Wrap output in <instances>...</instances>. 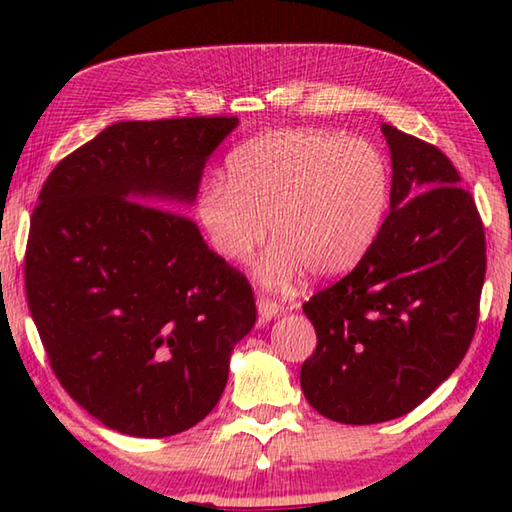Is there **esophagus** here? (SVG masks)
I'll use <instances>...</instances> for the list:
<instances>
[{"instance_id": "esophagus-1", "label": "esophagus", "mask_w": 512, "mask_h": 512, "mask_svg": "<svg viewBox=\"0 0 512 512\" xmlns=\"http://www.w3.org/2000/svg\"><path fill=\"white\" fill-rule=\"evenodd\" d=\"M257 311H259V320H262V323H266V320H271V318H275L277 314H280L282 305L277 300L268 298V296H259L257 298Z\"/></svg>"}]
</instances>
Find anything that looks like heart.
<instances>
[{"mask_svg": "<svg viewBox=\"0 0 512 512\" xmlns=\"http://www.w3.org/2000/svg\"><path fill=\"white\" fill-rule=\"evenodd\" d=\"M391 171L375 146L329 131L257 137L230 158L228 183L210 180L196 212L214 253L244 262L271 239L259 275L291 284L357 266L384 223Z\"/></svg>", "mask_w": 512, "mask_h": 512, "instance_id": "b5f03b06", "label": "heart"}]
</instances>
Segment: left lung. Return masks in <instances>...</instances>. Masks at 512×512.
Segmentation results:
<instances>
[{
  "label": "left lung",
  "mask_w": 512,
  "mask_h": 512,
  "mask_svg": "<svg viewBox=\"0 0 512 512\" xmlns=\"http://www.w3.org/2000/svg\"><path fill=\"white\" fill-rule=\"evenodd\" d=\"M381 133L391 212L361 262L302 305L318 336L302 393L343 424L400 418L452 375L474 339L485 277L483 223L454 164L391 124Z\"/></svg>",
  "instance_id": "obj_1"
}]
</instances>
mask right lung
Wrapping results in <instances>:
<instances>
[{"label": "right lung", "instance_id": "right-lung-1", "mask_svg": "<svg viewBox=\"0 0 512 512\" xmlns=\"http://www.w3.org/2000/svg\"><path fill=\"white\" fill-rule=\"evenodd\" d=\"M237 124L119 121L42 185L24 255L33 323L60 386L119 433L164 438L201 422L257 320L246 275L173 212Z\"/></svg>", "mask_w": 512, "mask_h": 512}]
</instances>
